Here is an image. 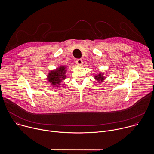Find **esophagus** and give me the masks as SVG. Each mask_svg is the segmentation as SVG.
I'll return each mask as SVG.
<instances>
[{
	"label": "esophagus",
	"mask_w": 154,
	"mask_h": 154,
	"mask_svg": "<svg viewBox=\"0 0 154 154\" xmlns=\"http://www.w3.org/2000/svg\"><path fill=\"white\" fill-rule=\"evenodd\" d=\"M76 63H77V64L78 65H82L83 61H82V59H77V60H76Z\"/></svg>",
	"instance_id": "34e87169"
}]
</instances>
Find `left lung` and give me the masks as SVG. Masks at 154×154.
<instances>
[{"label": "left lung", "instance_id": "left-lung-1", "mask_svg": "<svg viewBox=\"0 0 154 154\" xmlns=\"http://www.w3.org/2000/svg\"><path fill=\"white\" fill-rule=\"evenodd\" d=\"M97 82H99V83H100V82H103V80H104V79L106 78L104 76V74L100 72L99 74H97L94 76V77Z\"/></svg>", "mask_w": 154, "mask_h": 154}]
</instances>
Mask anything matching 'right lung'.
<instances>
[{"instance_id": "add662e5", "label": "right lung", "mask_w": 154, "mask_h": 154, "mask_svg": "<svg viewBox=\"0 0 154 154\" xmlns=\"http://www.w3.org/2000/svg\"><path fill=\"white\" fill-rule=\"evenodd\" d=\"M67 71V67L63 65L60 66L56 69L51 70L47 75V80L54 88L60 87L62 84L63 80L66 79V73Z\"/></svg>"}]
</instances>
